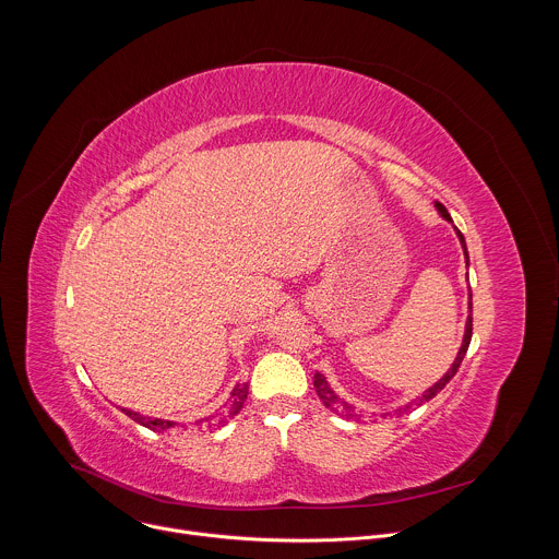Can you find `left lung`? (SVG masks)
<instances>
[{"mask_svg":"<svg viewBox=\"0 0 559 559\" xmlns=\"http://www.w3.org/2000/svg\"><path fill=\"white\" fill-rule=\"evenodd\" d=\"M436 210L440 212V216L444 218V221H449V223H453L451 221V214L447 212V207L442 205V203H438L436 201ZM453 229H455V234H457V238H460V246H462V252H464V261H466V267H468V252H466V243H464V236H462V231L453 225ZM471 311H473V296H471V289H468V316H466V323H464V336H462V345H460V349H457V356H455V360L451 362V367L447 369V373L436 382V384H431L427 391H423V395H418L416 401H412V403H407V405H403V407H397L395 412L397 414H403V412H409L412 407H418V405H423V403H429L433 395H438L444 386H447V382L455 376V371L460 369V362H462V358H464V354H466V349H468V343H471V334H473V316H471ZM313 389H316V393H318V397H321V403L330 409V412H334V414H338L341 418H345V420H360L362 418V409H358V407H354V405H349L345 397H341L334 389H332V384L328 382V378L323 376V373H313Z\"/></svg>","mask_w":559,"mask_h":559,"instance_id":"left-lung-1","label":"left lung"}]
</instances>
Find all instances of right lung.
Returning a JSON list of instances; mask_svg holds the SVG:
<instances>
[{"instance_id":"right-lung-1","label":"right lung","mask_w":559,"mask_h":559,"mask_svg":"<svg viewBox=\"0 0 559 559\" xmlns=\"http://www.w3.org/2000/svg\"><path fill=\"white\" fill-rule=\"evenodd\" d=\"M248 393H250V384H248V382H236V384H234V389L229 391L227 403H225L216 414H212V416H207V418L197 420V425L221 427L223 423H227L229 418H234L238 412L243 409V405H246V401H248ZM121 412H123L128 418H132L134 423H139L141 427H145V429H150V431H156V433L168 431V429H175V427L179 425V423H175V420H164V418L141 416L139 412H132V409H121ZM181 427H186V425H181Z\"/></svg>"}]
</instances>
